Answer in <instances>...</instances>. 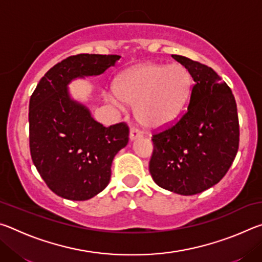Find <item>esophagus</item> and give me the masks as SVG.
I'll use <instances>...</instances> for the list:
<instances>
[{
    "mask_svg": "<svg viewBox=\"0 0 262 262\" xmlns=\"http://www.w3.org/2000/svg\"><path fill=\"white\" fill-rule=\"evenodd\" d=\"M140 136H141V130L137 129V128L133 127L130 129V133H129L130 140H134V139H136V137H140Z\"/></svg>",
    "mask_w": 262,
    "mask_h": 262,
    "instance_id": "34e87169",
    "label": "esophagus"
}]
</instances>
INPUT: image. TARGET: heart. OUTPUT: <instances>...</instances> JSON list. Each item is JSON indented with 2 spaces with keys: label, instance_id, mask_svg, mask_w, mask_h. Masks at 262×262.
<instances>
[{
  "label": "heart",
  "instance_id": "heart-1",
  "mask_svg": "<svg viewBox=\"0 0 262 262\" xmlns=\"http://www.w3.org/2000/svg\"><path fill=\"white\" fill-rule=\"evenodd\" d=\"M192 79L183 66L143 64L119 78L112 101L136 105L142 125L157 128L173 121L187 101Z\"/></svg>",
  "mask_w": 262,
  "mask_h": 262
}]
</instances>
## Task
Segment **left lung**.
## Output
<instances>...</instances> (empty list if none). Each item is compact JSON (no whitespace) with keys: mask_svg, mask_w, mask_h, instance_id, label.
<instances>
[{"mask_svg":"<svg viewBox=\"0 0 262 262\" xmlns=\"http://www.w3.org/2000/svg\"><path fill=\"white\" fill-rule=\"evenodd\" d=\"M194 79L186 112L152 134L149 171L159 187L181 195L210 188L227 174L239 147L237 104L214 69L172 55Z\"/></svg>","mask_w":262,"mask_h":262,"instance_id":"1","label":"left lung"}]
</instances>
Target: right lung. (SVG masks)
Returning <instances> with one entry per match:
<instances>
[{"instance_id": "1", "label": "right lung", "mask_w": 262, "mask_h": 262, "mask_svg": "<svg viewBox=\"0 0 262 262\" xmlns=\"http://www.w3.org/2000/svg\"><path fill=\"white\" fill-rule=\"evenodd\" d=\"M119 60V55L69 56L48 70L31 96V158L48 188L61 198L84 201L100 193L110 183L114 156L129 140L126 122L104 127L67 91L72 79L103 74Z\"/></svg>"}]
</instances>
